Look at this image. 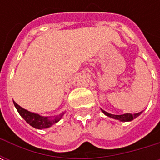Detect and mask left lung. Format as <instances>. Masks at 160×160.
I'll return each instance as SVG.
<instances>
[{"mask_svg": "<svg viewBox=\"0 0 160 160\" xmlns=\"http://www.w3.org/2000/svg\"><path fill=\"white\" fill-rule=\"evenodd\" d=\"M101 111L104 112V114L108 116V117H110L111 118H114V119H117V120H119L121 122H128V121H132L134 118H136L139 116V115L141 114V112H139V113H135V114H131V113H126V114L123 115H113V114H110V113H108L106 111H104V110H102L101 109Z\"/></svg>", "mask_w": 160, "mask_h": 160, "instance_id": "8db88e82", "label": "left lung"}]
</instances>
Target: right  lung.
<instances>
[{"label":"right lung","instance_id":"add662e5","mask_svg":"<svg viewBox=\"0 0 160 160\" xmlns=\"http://www.w3.org/2000/svg\"><path fill=\"white\" fill-rule=\"evenodd\" d=\"M13 104L15 105L16 109H17V111L19 113V115L26 120V122L29 123L33 128H38V129L47 128H49L50 126H52L53 124L56 123L62 118L63 114H64V113L60 114L59 116L56 117L54 119H49V118L42 117V116H40L38 114L32 113V112L26 111L25 109H23L22 107H20L19 104H16L14 101H13Z\"/></svg>","mask_w":160,"mask_h":160}]
</instances>
